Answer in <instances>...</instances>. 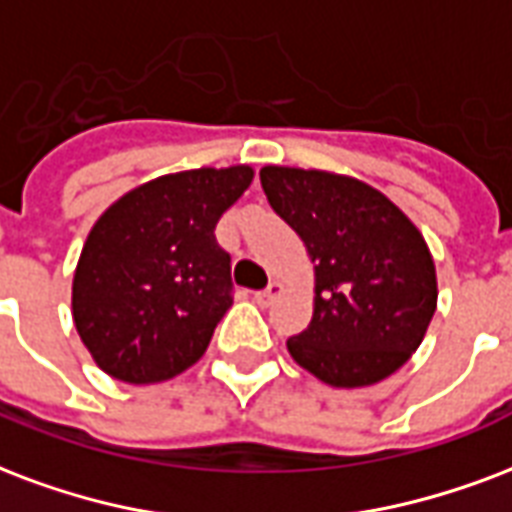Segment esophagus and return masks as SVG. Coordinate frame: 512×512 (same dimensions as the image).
<instances>
[{
	"label": "esophagus",
	"instance_id": "1",
	"mask_svg": "<svg viewBox=\"0 0 512 512\" xmlns=\"http://www.w3.org/2000/svg\"><path fill=\"white\" fill-rule=\"evenodd\" d=\"M279 292H282V284L271 282L268 287H265V290L255 292V300L260 303V306H268V303H273V298H276Z\"/></svg>",
	"mask_w": 512,
	"mask_h": 512
}]
</instances>
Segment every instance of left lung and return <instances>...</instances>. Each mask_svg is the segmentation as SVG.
I'll return each instance as SVG.
<instances>
[{
  "label": "left lung",
  "mask_w": 512,
  "mask_h": 512,
  "mask_svg": "<svg viewBox=\"0 0 512 512\" xmlns=\"http://www.w3.org/2000/svg\"><path fill=\"white\" fill-rule=\"evenodd\" d=\"M268 204L317 271L314 317L292 360L333 386H368L411 360L438 303L435 263L408 217L360 179L265 166Z\"/></svg>",
  "instance_id": "obj_1"
}]
</instances>
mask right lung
Instances as JSON below:
<instances>
[{
	"label": "right lung",
	"mask_w": 512,
	"mask_h": 512,
	"mask_svg": "<svg viewBox=\"0 0 512 512\" xmlns=\"http://www.w3.org/2000/svg\"><path fill=\"white\" fill-rule=\"evenodd\" d=\"M249 182V166L179 171L101 214L74 271L72 317L104 373L155 384L201 360L233 303L214 228Z\"/></svg>",
	"instance_id": "obj_1"
}]
</instances>
